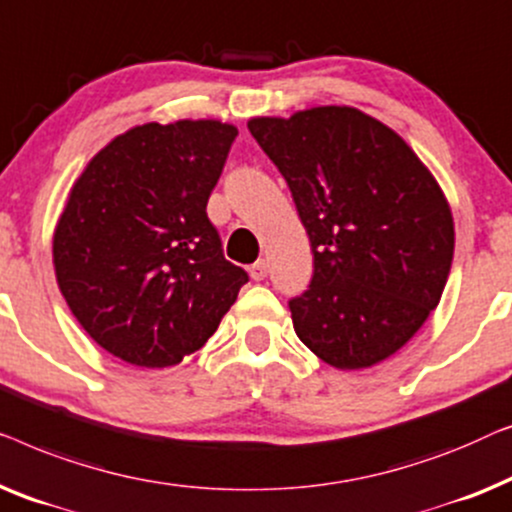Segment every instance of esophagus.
Returning <instances> with one entry per match:
<instances>
[{"label": "esophagus", "instance_id": "34e87169", "mask_svg": "<svg viewBox=\"0 0 512 512\" xmlns=\"http://www.w3.org/2000/svg\"><path fill=\"white\" fill-rule=\"evenodd\" d=\"M266 276H269V264H266L264 259H259V262L250 266V278L253 280H264Z\"/></svg>", "mask_w": 512, "mask_h": 512}]
</instances>
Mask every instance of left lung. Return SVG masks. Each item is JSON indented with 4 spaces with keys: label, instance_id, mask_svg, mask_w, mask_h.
<instances>
[{
    "label": "left lung",
    "instance_id": "left-lung-1",
    "mask_svg": "<svg viewBox=\"0 0 512 512\" xmlns=\"http://www.w3.org/2000/svg\"><path fill=\"white\" fill-rule=\"evenodd\" d=\"M248 129L311 241V287L290 301L301 343L341 371L385 362L448 283L455 222L441 185L392 127L355 106L257 115Z\"/></svg>",
    "mask_w": 512,
    "mask_h": 512
}]
</instances>
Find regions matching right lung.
Returning a JSON list of instances; mask_svg holds the SVG:
<instances>
[{
    "label": "right lung",
    "mask_w": 512,
    "mask_h": 512,
    "mask_svg": "<svg viewBox=\"0 0 512 512\" xmlns=\"http://www.w3.org/2000/svg\"><path fill=\"white\" fill-rule=\"evenodd\" d=\"M236 134L213 118L136 125L71 185L53 232L57 287L78 325L122 362L178 364L248 283L206 215Z\"/></svg>",
    "instance_id": "right-lung-1"
}]
</instances>
